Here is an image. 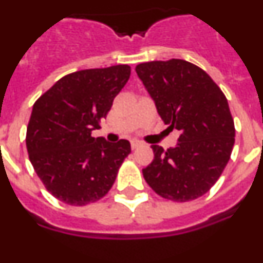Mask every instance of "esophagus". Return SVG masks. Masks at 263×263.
<instances>
[{
	"label": "esophagus",
	"instance_id": "34e87169",
	"mask_svg": "<svg viewBox=\"0 0 263 263\" xmlns=\"http://www.w3.org/2000/svg\"><path fill=\"white\" fill-rule=\"evenodd\" d=\"M139 146H142V142H139V141H132V148H133V150L138 148Z\"/></svg>",
	"mask_w": 263,
	"mask_h": 263
}]
</instances>
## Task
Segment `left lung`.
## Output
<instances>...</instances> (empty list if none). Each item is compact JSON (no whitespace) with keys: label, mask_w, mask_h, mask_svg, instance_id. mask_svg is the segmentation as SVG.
Segmentation results:
<instances>
[{"label":"left lung","mask_w":263,"mask_h":263,"mask_svg":"<svg viewBox=\"0 0 263 263\" xmlns=\"http://www.w3.org/2000/svg\"><path fill=\"white\" fill-rule=\"evenodd\" d=\"M138 78L168 129L175 147L152 145L154 159L142 170L146 183L167 200H194L210 191L231 159L234 122L228 100L200 67L182 59L141 63Z\"/></svg>","instance_id":"obj_1"}]
</instances>
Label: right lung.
Returning <instances> with one entry per match:
<instances>
[{"instance_id": "1", "label": "right lung", "mask_w": 263, "mask_h": 263, "mask_svg": "<svg viewBox=\"0 0 263 263\" xmlns=\"http://www.w3.org/2000/svg\"><path fill=\"white\" fill-rule=\"evenodd\" d=\"M130 78V67L83 69L58 80L32 106L27 125L30 162L46 190L58 200L81 206L111 188L130 142L95 138L115 97Z\"/></svg>"}]
</instances>
